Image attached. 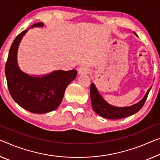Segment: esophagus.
Segmentation results:
<instances>
[{
  "label": "esophagus",
  "instance_id": "34e87169",
  "mask_svg": "<svg viewBox=\"0 0 160 160\" xmlns=\"http://www.w3.org/2000/svg\"><path fill=\"white\" fill-rule=\"evenodd\" d=\"M88 72H89V69H88L87 67H86V66H82V67L78 68V75L82 76V75L87 74V73H88Z\"/></svg>",
  "mask_w": 160,
  "mask_h": 160
}]
</instances>
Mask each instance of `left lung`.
Segmentation results:
<instances>
[{
  "mask_svg": "<svg viewBox=\"0 0 160 160\" xmlns=\"http://www.w3.org/2000/svg\"><path fill=\"white\" fill-rule=\"evenodd\" d=\"M134 33L137 36L135 32H134ZM151 88L152 87L147 90V93L144 96V97L142 98V99L140 100L137 104L129 106V107H117L109 104V103L106 102L104 98L99 94V91L96 87L94 83H92L90 87V97L92 108L97 114L106 118V119H119L124 117H129L135 114V113L138 112L142 109Z\"/></svg>",
  "mask_w": 160,
  "mask_h": 160,
  "instance_id": "8db88e82",
  "label": "left lung"
}]
</instances>
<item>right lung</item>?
Wrapping results in <instances>:
<instances>
[{
  "mask_svg": "<svg viewBox=\"0 0 160 160\" xmlns=\"http://www.w3.org/2000/svg\"><path fill=\"white\" fill-rule=\"evenodd\" d=\"M37 23L31 27H43ZM28 30L14 39L5 68L10 94L21 107L36 114H44L57 109L67 86L74 80L77 70H56L45 75L32 76L21 71L18 65L19 44Z\"/></svg>",
  "mask_w": 160,
  "mask_h": 160,
  "instance_id": "obj_1",
  "label": "right lung"
}]
</instances>
